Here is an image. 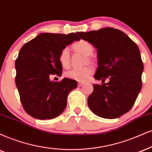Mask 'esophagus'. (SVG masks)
<instances>
[{
    "label": "esophagus",
    "instance_id": "1",
    "mask_svg": "<svg viewBox=\"0 0 152 152\" xmlns=\"http://www.w3.org/2000/svg\"><path fill=\"white\" fill-rule=\"evenodd\" d=\"M84 85H85V82H78V86H79V87H81V86Z\"/></svg>",
    "mask_w": 152,
    "mask_h": 152
}]
</instances>
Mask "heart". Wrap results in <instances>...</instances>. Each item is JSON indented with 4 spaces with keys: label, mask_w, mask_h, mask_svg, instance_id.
<instances>
[{
    "label": "heart",
    "mask_w": 152,
    "mask_h": 152,
    "mask_svg": "<svg viewBox=\"0 0 152 152\" xmlns=\"http://www.w3.org/2000/svg\"><path fill=\"white\" fill-rule=\"evenodd\" d=\"M73 48L85 56H89L93 52V46L90 43L85 40H80L73 44ZM58 61L61 66L67 68L70 65V56L69 48H63L58 55ZM93 70L91 67H85L82 68H74L66 72V76L70 79L77 81H85L92 74Z\"/></svg>",
    "instance_id": "obj_1"
}]
</instances>
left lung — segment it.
Wrapping results in <instances>:
<instances>
[{
	"mask_svg": "<svg viewBox=\"0 0 152 152\" xmlns=\"http://www.w3.org/2000/svg\"><path fill=\"white\" fill-rule=\"evenodd\" d=\"M77 34L97 49L98 67L94 75L102 85H93L87 102L99 117L117 118L128 113L142 89L144 70L139 47L126 34L106 27ZM110 81L104 83L106 79Z\"/></svg>",
	"mask_w": 152,
	"mask_h": 152,
	"instance_id": "1",
	"label": "left lung"
}]
</instances>
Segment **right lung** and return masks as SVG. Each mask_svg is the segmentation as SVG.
I'll use <instances>...</instances> for the list:
<instances>
[{"label": "right lung", "mask_w": 152, "mask_h": 152, "mask_svg": "<svg viewBox=\"0 0 152 152\" xmlns=\"http://www.w3.org/2000/svg\"><path fill=\"white\" fill-rule=\"evenodd\" d=\"M77 34V33H76ZM75 33H42L23 45L15 61V84L24 110L37 119H52L63 112L69 93L77 87L75 80L50 81L61 76L58 55L63 48L80 38Z\"/></svg>", "instance_id": "add662e5"}]
</instances>
